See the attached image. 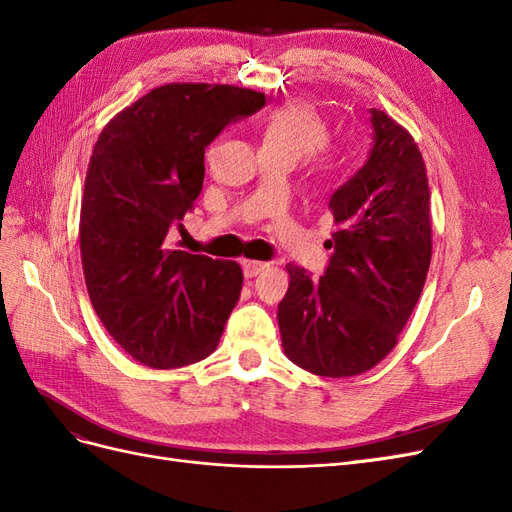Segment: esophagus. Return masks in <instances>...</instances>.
<instances>
[{"mask_svg":"<svg viewBox=\"0 0 512 512\" xmlns=\"http://www.w3.org/2000/svg\"><path fill=\"white\" fill-rule=\"evenodd\" d=\"M267 267H269L267 262H258V260H245V262H243L245 277H256L258 273H262Z\"/></svg>","mask_w":512,"mask_h":512,"instance_id":"34e87169","label":"esophagus"}]
</instances>
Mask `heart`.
I'll return each instance as SVG.
<instances>
[{"mask_svg": "<svg viewBox=\"0 0 512 512\" xmlns=\"http://www.w3.org/2000/svg\"><path fill=\"white\" fill-rule=\"evenodd\" d=\"M331 143L329 123L312 106L288 102L273 108L262 123V151L290 156L292 160L312 158Z\"/></svg>", "mask_w": 512, "mask_h": 512, "instance_id": "obj_1", "label": "heart"}]
</instances>
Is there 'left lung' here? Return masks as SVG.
<instances>
[{
	"label": "left lung",
	"instance_id": "1",
	"mask_svg": "<svg viewBox=\"0 0 512 512\" xmlns=\"http://www.w3.org/2000/svg\"><path fill=\"white\" fill-rule=\"evenodd\" d=\"M369 113V160L329 203V267L314 282L288 265V292L277 307L284 354L324 378L359 376L397 346L431 262L421 149L393 117L378 108Z\"/></svg>",
	"mask_w": 512,
	"mask_h": 512
}]
</instances>
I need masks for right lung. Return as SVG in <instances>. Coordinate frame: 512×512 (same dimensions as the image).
I'll return each mask as SVG.
<instances>
[{
    "label": "right lung",
    "mask_w": 512,
    "mask_h": 512,
    "mask_svg": "<svg viewBox=\"0 0 512 512\" xmlns=\"http://www.w3.org/2000/svg\"><path fill=\"white\" fill-rule=\"evenodd\" d=\"M265 106L235 85L168 83L102 128L89 158L79 241L91 305L134 361L175 369L218 346L239 301L232 260L173 250L166 237L203 190L205 147Z\"/></svg>",
    "instance_id": "obj_1"
}]
</instances>
